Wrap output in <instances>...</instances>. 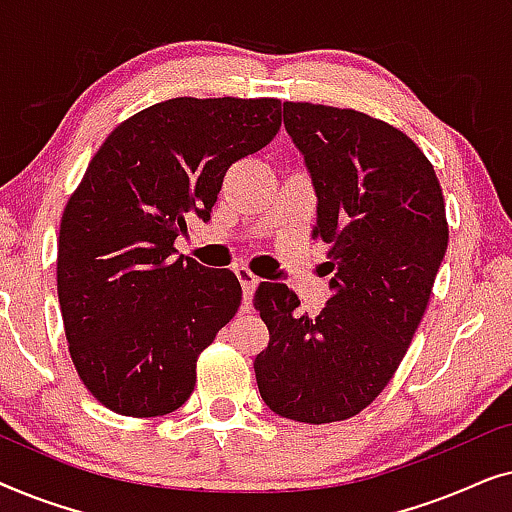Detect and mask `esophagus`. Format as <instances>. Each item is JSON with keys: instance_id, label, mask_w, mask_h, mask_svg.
Masks as SVG:
<instances>
[{"instance_id": "34e87169", "label": "esophagus", "mask_w": 512, "mask_h": 512, "mask_svg": "<svg viewBox=\"0 0 512 512\" xmlns=\"http://www.w3.org/2000/svg\"><path fill=\"white\" fill-rule=\"evenodd\" d=\"M235 275H237V279H240L242 291H244V303H247V307H249V298H251V293H254V289L258 286V277L249 268H244V265H237Z\"/></svg>"}]
</instances>
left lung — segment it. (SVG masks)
Listing matches in <instances>:
<instances>
[{"instance_id": "1", "label": "left lung", "mask_w": 512, "mask_h": 512, "mask_svg": "<svg viewBox=\"0 0 512 512\" xmlns=\"http://www.w3.org/2000/svg\"><path fill=\"white\" fill-rule=\"evenodd\" d=\"M284 125L319 198L312 237L331 244V298L310 317L284 284L258 286L270 342L256 384L279 417L331 424L368 408L401 366L450 228L431 160L394 125L310 102H284Z\"/></svg>"}]
</instances>
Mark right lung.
I'll list each match as a JSON object with an SVG mask.
<instances>
[{"label": "right lung", "mask_w": 512, "mask_h": 512, "mask_svg": "<svg viewBox=\"0 0 512 512\" xmlns=\"http://www.w3.org/2000/svg\"><path fill=\"white\" fill-rule=\"evenodd\" d=\"M275 97H174L116 125L69 195L58 298L72 363L104 408L160 417L188 401L202 349L235 317L230 270L174 258L209 219L228 167L272 142Z\"/></svg>", "instance_id": "1"}]
</instances>
